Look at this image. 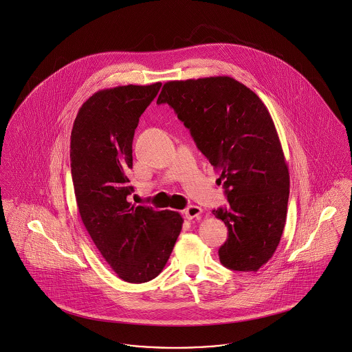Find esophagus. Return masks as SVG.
I'll list each match as a JSON object with an SVG mask.
<instances>
[{
	"label": "esophagus",
	"instance_id": "34e87169",
	"mask_svg": "<svg viewBox=\"0 0 352 352\" xmlns=\"http://www.w3.org/2000/svg\"><path fill=\"white\" fill-rule=\"evenodd\" d=\"M201 212H203V210H201V207H198V206H188L184 210V218L188 219V220L201 218Z\"/></svg>",
	"mask_w": 352,
	"mask_h": 352
}]
</instances>
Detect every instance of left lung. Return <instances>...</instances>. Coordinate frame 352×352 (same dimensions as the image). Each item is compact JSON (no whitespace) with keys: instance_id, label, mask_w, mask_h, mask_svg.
<instances>
[{"instance_id":"obj_1","label":"left lung","mask_w":352,"mask_h":352,"mask_svg":"<svg viewBox=\"0 0 352 352\" xmlns=\"http://www.w3.org/2000/svg\"><path fill=\"white\" fill-rule=\"evenodd\" d=\"M162 102L220 173L230 203L212 211L228 228L220 263L257 272L280 244L289 199V168L268 108L230 76L171 80L158 96L157 104Z\"/></svg>"}]
</instances>
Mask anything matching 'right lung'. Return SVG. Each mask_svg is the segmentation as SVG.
Listing matches in <instances>:
<instances>
[{
  "instance_id": "add662e5",
  "label": "right lung",
  "mask_w": 352,
  "mask_h": 352,
  "mask_svg": "<svg viewBox=\"0 0 352 352\" xmlns=\"http://www.w3.org/2000/svg\"><path fill=\"white\" fill-rule=\"evenodd\" d=\"M161 83L118 85L95 92L80 107L71 132V174L79 215L101 256L118 277L141 284L165 268L181 234L177 211L128 201L133 187L132 144L140 116Z\"/></svg>"
}]
</instances>
